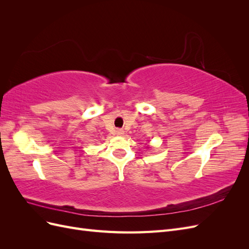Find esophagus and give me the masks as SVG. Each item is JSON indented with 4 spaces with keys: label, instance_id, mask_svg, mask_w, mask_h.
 Returning <instances> with one entry per match:
<instances>
[{
    "label": "esophagus",
    "instance_id": "34e87169",
    "mask_svg": "<svg viewBox=\"0 0 249 249\" xmlns=\"http://www.w3.org/2000/svg\"><path fill=\"white\" fill-rule=\"evenodd\" d=\"M116 135H118V136H122V135H124V130L117 129V130H116Z\"/></svg>",
    "mask_w": 249,
    "mask_h": 249
}]
</instances>
